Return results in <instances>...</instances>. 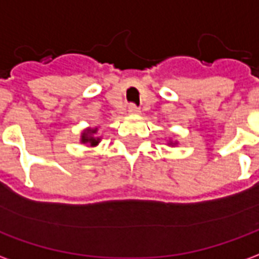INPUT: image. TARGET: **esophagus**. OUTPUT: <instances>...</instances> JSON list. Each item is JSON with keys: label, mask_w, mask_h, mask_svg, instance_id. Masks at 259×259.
<instances>
[{"label": "esophagus", "mask_w": 259, "mask_h": 259, "mask_svg": "<svg viewBox=\"0 0 259 259\" xmlns=\"http://www.w3.org/2000/svg\"><path fill=\"white\" fill-rule=\"evenodd\" d=\"M127 112H129L130 115H139V113H140V108L137 107V105H135V104H130L129 108H127Z\"/></svg>", "instance_id": "1"}]
</instances>
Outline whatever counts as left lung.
<instances>
[{
  "label": "left lung",
  "instance_id": "left-lung-1",
  "mask_svg": "<svg viewBox=\"0 0 259 259\" xmlns=\"http://www.w3.org/2000/svg\"><path fill=\"white\" fill-rule=\"evenodd\" d=\"M168 144H169V146H172V147H174V146H176V144H178V143H176V141H175V143H174V141H169Z\"/></svg>",
  "mask_w": 259,
  "mask_h": 259
}]
</instances>
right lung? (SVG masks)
Returning a JSON list of instances; mask_svg holds the SVG:
<instances>
[{"instance_id":"right-lung-1","label":"right lung","mask_w":259,"mask_h":259,"mask_svg":"<svg viewBox=\"0 0 259 259\" xmlns=\"http://www.w3.org/2000/svg\"><path fill=\"white\" fill-rule=\"evenodd\" d=\"M98 127H87L83 130V133L80 136V143L81 144H87L90 147L98 146V143L101 141V137L97 136Z\"/></svg>"}]
</instances>
